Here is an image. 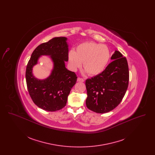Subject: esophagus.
Masks as SVG:
<instances>
[{
    "label": "esophagus",
    "instance_id": "1",
    "mask_svg": "<svg viewBox=\"0 0 155 155\" xmlns=\"http://www.w3.org/2000/svg\"><path fill=\"white\" fill-rule=\"evenodd\" d=\"M77 81H78V82H84V80L83 78H81L78 77V78H77Z\"/></svg>",
    "mask_w": 155,
    "mask_h": 155
}]
</instances>
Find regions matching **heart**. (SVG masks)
<instances>
[{
  "instance_id": "1",
  "label": "heart",
  "mask_w": 155,
  "mask_h": 155,
  "mask_svg": "<svg viewBox=\"0 0 155 155\" xmlns=\"http://www.w3.org/2000/svg\"><path fill=\"white\" fill-rule=\"evenodd\" d=\"M110 58L109 48L104 45L94 42H87L79 45L76 51H70L68 54V61L70 69L75 71L83 67L91 75L102 73Z\"/></svg>"
}]
</instances>
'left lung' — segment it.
<instances>
[{
  "label": "left lung",
  "mask_w": 155,
  "mask_h": 155,
  "mask_svg": "<svg viewBox=\"0 0 155 155\" xmlns=\"http://www.w3.org/2000/svg\"><path fill=\"white\" fill-rule=\"evenodd\" d=\"M113 60L101 74L87 79L86 105L97 113L109 112L116 108L124 96L128 85L129 70L127 60L117 51Z\"/></svg>",
  "instance_id": "left-lung-1"
}]
</instances>
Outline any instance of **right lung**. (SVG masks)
Here are the masks:
<instances>
[{
	"label": "right lung",
	"mask_w": 155,
	"mask_h": 155,
	"mask_svg": "<svg viewBox=\"0 0 155 155\" xmlns=\"http://www.w3.org/2000/svg\"><path fill=\"white\" fill-rule=\"evenodd\" d=\"M66 37H55L48 42L39 45L32 52L27 64L25 78L30 96L41 109L48 111L59 110L66 105L70 91L76 83L77 77L68 70V45ZM42 55H49L54 67L50 75L44 80L36 78L32 73Z\"/></svg>",
	"instance_id": "add662e5"
}]
</instances>
